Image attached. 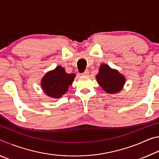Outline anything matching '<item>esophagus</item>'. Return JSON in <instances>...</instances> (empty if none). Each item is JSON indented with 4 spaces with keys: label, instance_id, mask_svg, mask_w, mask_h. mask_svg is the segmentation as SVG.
<instances>
[{
    "label": "esophagus",
    "instance_id": "34e87169",
    "mask_svg": "<svg viewBox=\"0 0 159 159\" xmlns=\"http://www.w3.org/2000/svg\"><path fill=\"white\" fill-rule=\"evenodd\" d=\"M88 74H89V71H88V70H85V71L82 74V75H83V76H88Z\"/></svg>",
    "mask_w": 159,
    "mask_h": 159
}]
</instances>
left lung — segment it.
I'll return each instance as SVG.
<instances>
[{
	"label": "left lung",
	"instance_id": "1",
	"mask_svg": "<svg viewBox=\"0 0 159 159\" xmlns=\"http://www.w3.org/2000/svg\"><path fill=\"white\" fill-rule=\"evenodd\" d=\"M96 79L99 85L109 94L119 93L125 83L124 76L117 70L110 68L107 64L100 65Z\"/></svg>",
	"mask_w": 159,
	"mask_h": 159
}]
</instances>
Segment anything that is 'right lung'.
Masks as SVG:
<instances>
[{"label": "right lung", "mask_w": 159, "mask_h": 159, "mask_svg": "<svg viewBox=\"0 0 159 159\" xmlns=\"http://www.w3.org/2000/svg\"><path fill=\"white\" fill-rule=\"evenodd\" d=\"M76 74H67L62 66H58L45 75L41 80V87L45 95L52 98H60L72 84Z\"/></svg>", "instance_id": "right-lung-1"}]
</instances>
